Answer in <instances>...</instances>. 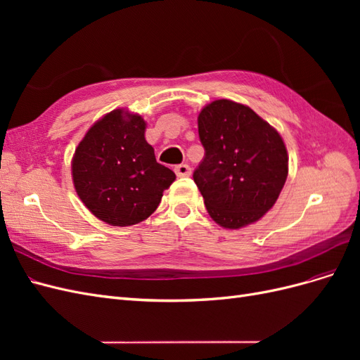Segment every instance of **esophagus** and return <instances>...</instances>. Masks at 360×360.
Listing matches in <instances>:
<instances>
[{
  "instance_id": "34e87169",
  "label": "esophagus",
  "mask_w": 360,
  "mask_h": 360,
  "mask_svg": "<svg viewBox=\"0 0 360 360\" xmlns=\"http://www.w3.org/2000/svg\"><path fill=\"white\" fill-rule=\"evenodd\" d=\"M174 171H176L177 177H189L191 176V167L188 165V163H181V165H177L176 168H174Z\"/></svg>"
}]
</instances>
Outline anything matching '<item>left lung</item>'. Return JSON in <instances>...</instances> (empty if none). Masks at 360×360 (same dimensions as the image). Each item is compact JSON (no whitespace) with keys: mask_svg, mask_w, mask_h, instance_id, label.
Instances as JSON below:
<instances>
[{"mask_svg":"<svg viewBox=\"0 0 360 360\" xmlns=\"http://www.w3.org/2000/svg\"><path fill=\"white\" fill-rule=\"evenodd\" d=\"M198 134L205 153L193 181L212 219L230 230L261 219L288 176L281 135L249 106L226 99L202 108Z\"/></svg>","mask_w":360,"mask_h":360,"instance_id":"1","label":"left lung"}]
</instances>
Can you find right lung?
Returning a JSON list of instances; mask_svg holds the SVG:
<instances>
[{
	"instance_id": "obj_1",
	"label": "right lung",
	"mask_w": 360,
	"mask_h": 360,
	"mask_svg": "<svg viewBox=\"0 0 360 360\" xmlns=\"http://www.w3.org/2000/svg\"><path fill=\"white\" fill-rule=\"evenodd\" d=\"M146 122L114 110L94 123L75 150L76 193L96 217L114 226L135 225L153 213L176 174L156 160Z\"/></svg>"
}]
</instances>
